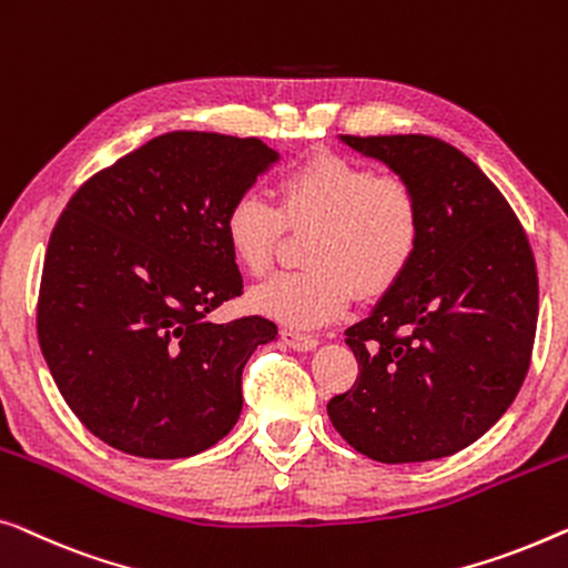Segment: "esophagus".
<instances>
[{"label":"esophagus","instance_id":"obj_1","mask_svg":"<svg viewBox=\"0 0 568 568\" xmlns=\"http://www.w3.org/2000/svg\"><path fill=\"white\" fill-rule=\"evenodd\" d=\"M281 337L287 347L298 349V353H308V349H314L318 345L316 337H311V334H301L295 329H283Z\"/></svg>","mask_w":568,"mask_h":568}]
</instances>
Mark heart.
Returning <instances> with one entry per match:
<instances>
[{
	"mask_svg": "<svg viewBox=\"0 0 568 568\" xmlns=\"http://www.w3.org/2000/svg\"><path fill=\"white\" fill-rule=\"evenodd\" d=\"M311 229L306 270L275 275L250 295L257 314L293 329H316L361 298L388 293L417 257L422 205L398 174H378L357 159L316 151L281 174L277 207L254 190L223 213L229 252L246 275L273 270L283 231Z\"/></svg>",
	"mask_w": 568,
	"mask_h": 568,
	"instance_id": "heart-1",
	"label": "heart"
}]
</instances>
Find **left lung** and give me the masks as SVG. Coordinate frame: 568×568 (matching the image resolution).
<instances>
[{"mask_svg": "<svg viewBox=\"0 0 568 568\" xmlns=\"http://www.w3.org/2000/svg\"><path fill=\"white\" fill-rule=\"evenodd\" d=\"M342 141L409 182L422 239L402 281L345 332L361 375L326 412L373 460L445 458L497 425L530 367V242L497 185L450 143L419 133Z\"/></svg>", "mask_w": 568, "mask_h": 568, "instance_id": "8db88e82", "label": "left lung"}]
</instances>
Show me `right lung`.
Instances as JSON below:
<instances>
[{"label": "right lung", "instance_id": "right-lung-1", "mask_svg": "<svg viewBox=\"0 0 568 568\" xmlns=\"http://www.w3.org/2000/svg\"><path fill=\"white\" fill-rule=\"evenodd\" d=\"M277 151L260 139L172 131L92 174L45 250L38 342L63 402L139 458H187L231 433L242 371L277 326L207 322L242 295L223 213Z\"/></svg>", "mask_w": 568, "mask_h": 568}]
</instances>
